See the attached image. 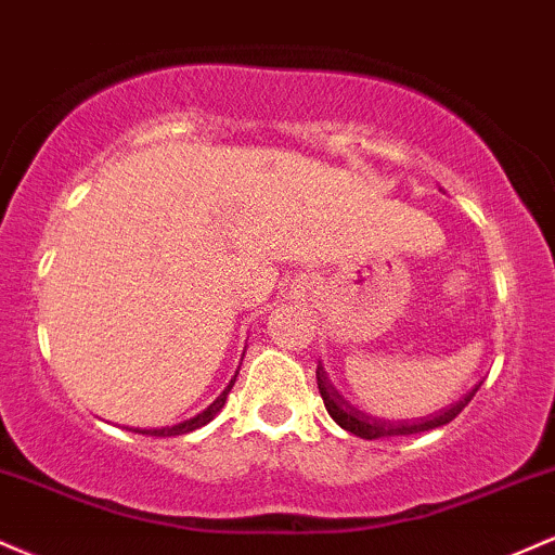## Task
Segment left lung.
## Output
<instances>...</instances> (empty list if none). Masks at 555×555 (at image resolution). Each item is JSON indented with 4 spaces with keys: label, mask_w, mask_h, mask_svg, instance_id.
Masks as SVG:
<instances>
[{
    "label": "left lung",
    "mask_w": 555,
    "mask_h": 555,
    "mask_svg": "<svg viewBox=\"0 0 555 555\" xmlns=\"http://www.w3.org/2000/svg\"><path fill=\"white\" fill-rule=\"evenodd\" d=\"M317 384H319V395H322L324 408H327V413L332 415V421H335L337 426H343L345 431L361 436V439H369V441L371 439H387V436H410V434L431 431V428L447 426L449 421L457 418L462 410H465L467 402L473 400L475 392H478V387H475L473 392H467L460 402H454L452 408L439 410V413L428 415V418H421V421H413V423H405V421L389 423V421L371 418V415L361 413V410L350 405V402L345 400V397L337 392L335 387H332L330 379H327V374H324L322 366H317Z\"/></svg>",
    "instance_id": "obj_1"
}]
</instances>
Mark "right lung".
<instances>
[{
  "mask_svg": "<svg viewBox=\"0 0 555 555\" xmlns=\"http://www.w3.org/2000/svg\"><path fill=\"white\" fill-rule=\"evenodd\" d=\"M236 376H238V371H236ZM236 376H233L231 384H228V387L223 389V392H220V397H215L212 405L202 410V413H199V415H194V418H189V421L179 423V426H171V428H147V431H145V428H137L134 434H147V436H181V434L194 431V428L205 426V423H210V421L215 418V415H218L220 410H223L225 400H228V392H231V387H233V382H236Z\"/></svg>",
  "mask_w": 555,
  "mask_h": 555,
  "instance_id": "add662e5",
  "label": "right lung"
}]
</instances>
